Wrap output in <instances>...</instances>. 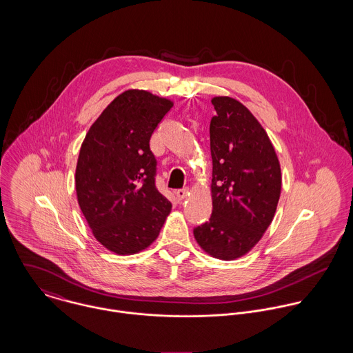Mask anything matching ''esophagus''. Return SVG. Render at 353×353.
Listing matches in <instances>:
<instances>
[{"label": "esophagus", "instance_id": "obj_1", "mask_svg": "<svg viewBox=\"0 0 353 353\" xmlns=\"http://www.w3.org/2000/svg\"><path fill=\"white\" fill-rule=\"evenodd\" d=\"M188 193H189L188 189H181V190H176V192H175V196H176V199H178V201H182V200L186 199Z\"/></svg>", "mask_w": 353, "mask_h": 353}]
</instances>
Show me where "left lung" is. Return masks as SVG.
Returning <instances> with one entry per match:
<instances>
[{"instance_id":"left-lung-1","label":"left lung","mask_w":353,"mask_h":353,"mask_svg":"<svg viewBox=\"0 0 353 353\" xmlns=\"http://www.w3.org/2000/svg\"><path fill=\"white\" fill-rule=\"evenodd\" d=\"M212 214L194 228L209 255L232 261L259 242L270 225L281 193V170L268 133L241 101L212 99Z\"/></svg>"}]
</instances>
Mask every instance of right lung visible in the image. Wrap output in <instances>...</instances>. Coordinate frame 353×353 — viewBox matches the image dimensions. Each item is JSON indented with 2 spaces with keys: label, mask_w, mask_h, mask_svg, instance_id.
<instances>
[{
  "label": "right lung",
  "mask_w": 353,
  "mask_h": 353,
  "mask_svg": "<svg viewBox=\"0 0 353 353\" xmlns=\"http://www.w3.org/2000/svg\"><path fill=\"white\" fill-rule=\"evenodd\" d=\"M174 103L128 90L90 128L76 167L80 209L98 242L117 254L147 249L171 212L154 185L153 130Z\"/></svg>",
  "instance_id": "1"
}]
</instances>
